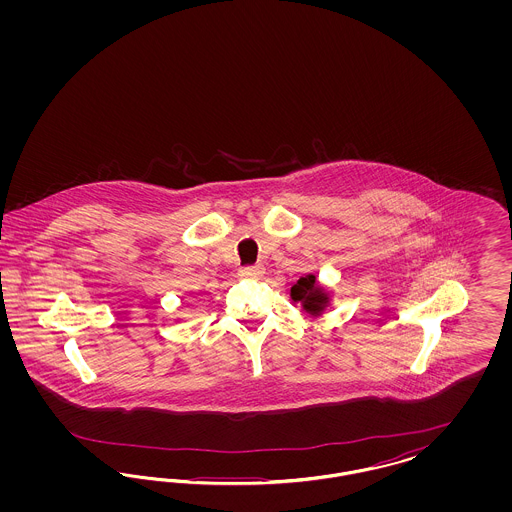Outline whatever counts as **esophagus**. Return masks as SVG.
<instances>
[{"label":"esophagus","mask_w":512,"mask_h":512,"mask_svg":"<svg viewBox=\"0 0 512 512\" xmlns=\"http://www.w3.org/2000/svg\"><path fill=\"white\" fill-rule=\"evenodd\" d=\"M265 274L263 265H251V267L240 268V276L244 278H261Z\"/></svg>","instance_id":"obj_1"}]
</instances>
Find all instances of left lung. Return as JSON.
Wrapping results in <instances>:
<instances>
[{
	"label": "left lung",
	"mask_w": 512,
	"mask_h": 512,
	"mask_svg": "<svg viewBox=\"0 0 512 512\" xmlns=\"http://www.w3.org/2000/svg\"><path fill=\"white\" fill-rule=\"evenodd\" d=\"M292 299L293 301H299L309 315L317 317L320 313H324V309L328 307L330 293L318 286L315 274H307V276H301L293 284Z\"/></svg>",
	"instance_id": "8db88e82"
}]
</instances>
